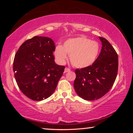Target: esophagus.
Segmentation results:
<instances>
[{
	"label": "esophagus",
	"instance_id": "obj_1",
	"mask_svg": "<svg viewBox=\"0 0 133 133\" xmlns=\"http://www.w3.org/2000/svg\"><path fill=\"white\" fill-rule=\"evenodd\" d=\"M71 71L70 69H69V68H67V67H66V68L64 69V72H65V73H67V72H69V71Z\"/></svg>",
	"mask_w": 133,
	"mask_h": 133
}]
</instances>
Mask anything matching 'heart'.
<instances>
[{
	"label": "heart",
	"mask_w": 133,
	"mask_h": 133,
	"mask_svg": "<svg viewBox=\"0 0 133 133\" xmlns=\"http://www.w3.org/2000/svg\"><path fill=\"white\" fill-rule=\"evenodd\" d=\"M99 52L97 42L85 37L69 39L63 46H56L55 56L58 63L63 64L70 55V60L74 67L78 69L87 67L95 61Z\"/></svg>",
	"instance_id": "b5f03b06"
}]
</instances>
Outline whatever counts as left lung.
<instances>
[{
	"instance_id": "1",
	"label": "left lung",
	"mask_w": 133,
	"mask_h": 133,
	"mask_svg": "<svg viewBox=\"0 0 133 133\" xmlns=\"http://www.w3.org/2000/svg\"><path fill=\"white\" fill-rule=\"evenodd\" d=\"M102 48L91 66L75 70L74 88L77 95L85 100H95L111 88L117 75L118 56L111 44L99 37Z\"/></svg>"
}]
</instances>
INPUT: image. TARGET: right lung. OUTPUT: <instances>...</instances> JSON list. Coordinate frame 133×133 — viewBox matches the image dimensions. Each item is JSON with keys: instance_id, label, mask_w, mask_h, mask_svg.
I'll list each match as a JSON object with an SVG mask.
<instances>
[{"instance_id": "1", "label": "right lung", "mask_w": 133, "mask_h": 133, "mask_svg": "<svg viewBox=\"0 0 133 133\" xmlns=\"http://www.w3.org/2000/svg\"><path fill=\"white\" fill-rule=\"evenodd\" d=\"M53 40L35 36L27 40L15 56L13 71L19 89L28 98L40 101L55 91L65 67L57 64L53 52Z\"/></svg>"}]
</instances>
